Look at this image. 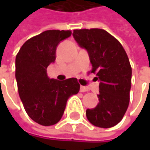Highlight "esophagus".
Masks as SVG:
<instances>
[{
	"label": "esophagus",
	"instance_id": "34e87169",
	"mask_svg": "<svg viewBox=\"0 0 150 150\" xmlns=\"http://www.w3.org/2000/svg\"><path fill=\"white\" fill-rule=\"evenodd\" d=\"M80 91H81V92H82V93H84V92H88V88H86V87L81 86Z\"/></svg>",
	"mask_w": 150,
	"mask_h": 150
}]
</instances>
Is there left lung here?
Returning a JSON list of instances; mask_svg holds the SVG:
<instances>
[{"label":"left lung","mask_w":150,"mask_h":150,"mask_svg":"<svg viewBox=\"0 0 150 150\" xmlns=\"http://www.w3.org/2000/svg\"><path fill=\"white\" fill-rule=\"evenodd\" d=\"M74 38L87 49L99 83V103L88 108L86 115L93 125L111 128L118 124L129 103L132 69L129 57L117 39L104 29H75Z\"/></svg>","instance_id":"left-lung-1"}]
</instances>
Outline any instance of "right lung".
<instances>
[{
    "label": "right lung",
    "instance_id": "add662e5",
    "mask_svg": "<svg viewBox=\"0 0 150 150\" xmlns=\"http://www.w3.org/2000/svg\"><path fill=\"white\" fill-rule=\"evenodd\" d=\"M70 30H47L28 39L15 58V78L20 98L28 116L35 122L51 126L64 113L67 101L80 90L76 78L50 79L47 68L55 60L58 44L69 37Z\"/></svg>",
    "mask_w": 150,
    "mask_h": 150
}]
</instances>
